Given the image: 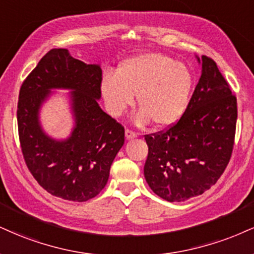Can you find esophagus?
Here are the masks:
<instances>
[{
	"label": "esophagus",
	"instance_id": "34e87169",
	"mask_svg": "<svg viewBox=\"0 0 254 254\" xmlns=\"http://www.w3.org/2000/svg\"><path fill=\"white\" fill-rule=\"evenodd\" d=\"M135 137H137V133L133 132L132 130H129V129L125 130V138L132 139V138H135Z\"/></svg>",
	"mask_w": 254,
	"mask_h": 254
}]
</instances>
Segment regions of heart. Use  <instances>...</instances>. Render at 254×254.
<instances>
[{
	"instance_id": "obj_1",
	"label": "heart",
	"mask_w": 254,
	"mask_h": 254,
	"mask_svg": "<svg viewBox=\"0 0 254 254\" xmlns=\"http://www.w3.org/2000/svg\"><path fill=\"white\" fill-rule=\"evenodd\" d=\"M102 93L109 112L119 117L135 103L140 106L135 122L154 121L157 127H169L181 119L190 103L193 73L185 64L162 53H143L124 60L116 74L102 79Z\"/></svg>"
}]
</instances>
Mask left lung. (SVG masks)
Segmentation results:
<instances>
[{
	"label": "left lung",
	"instance_id": "8db88e82",
	"mask_svg": "<svg viewBox=\"0 0 254 254\" xmlns=\"http://www.w3.org/2000/svg\"><path fill=\"white\" fill-rule=\"evenodd\" d=\"M196 59L202 73L187 111L168 130L145 135L144 177L152 191L169 202L197 196L215 185L234 145L237 98L214 60Z\"/></svg>",
	"mask_w": 254,
	"mask_h": 254
}]
</instances>
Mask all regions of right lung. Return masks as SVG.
<instances>
[{
  "instance_id": "right-lung-1",
  "label": "right lung",
  "mask_w": 254,
  "mask_h": 254,
  "mask_svg": "<svg viewBox=\"0 0 254 254\" xmlns=\"http://www.w3.org/2000/svg\"><path fill=\"white\" fill-rule=\"evenodd\" d=\"M102 68L54 48L23 81L17 127L29 172L48 193L84 202L108 183L110 168L124 144V127L100 109ZM69 89L75 127L66 140L52 139L39 123V109L52 89Z\"/></svg>"
}]
</instances>
